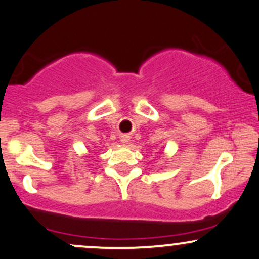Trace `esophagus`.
I'll list each match as a JSON object with an SVG mask.
<instances>
[{
	"instance_id": "1",
	"label": "esophagus",
	"mask_w": 259,
	"mask_h": 259,
	"mask_svg": "<svg viewBox=\"0 0 259 259\" xmlns=\"http://www.w3.org/2000/svg\"><path fill=\"white\" fill-rule=\"evenodd\" d=\"M120 143H121V144H124V145L129 143V136H126V135L121 136V138H120Z\"/></svg>"
}]
</instances>
